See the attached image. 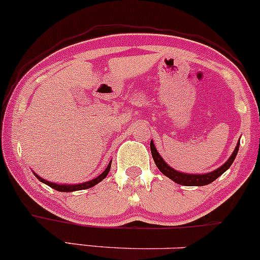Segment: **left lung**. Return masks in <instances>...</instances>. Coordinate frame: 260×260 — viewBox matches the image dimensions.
<instances>
[{
	"instance_id": "obj_1",
	"label": "left lung",
	"mask_w": 260,
	"mask_h": 260,
	"mask_svg": "<svg viewBox=\"0 0 260 260\" xmlns=\"http://www.w3.org/2000/svg\"><path fill=\"white\" fill-rule=\"evenodd\" d=\"M150 146H151V153H152L153 161H154V163H156L157 168H158L159 171H161L162 173L165 174V176L171 178L173 182L178 183V184L188 185V186H194V185L201 186V185H206V184H210V183H212L215 179H217V178L220 177L221 174H223L224 172L227 171V169L231 167L233 161H235L236 156H237L238 148H240V141H238V144H237V146H236V148H235V151H233L232 156L229 158V161L224 163V165L221 166L220 168L215 169L214 172H210V173H206V174L180 173V172L176 171V169L169 167L167 163L163 161L161 154L157 152L156 147H154L152 141H151Z\"/></svg>"
}]
</instances>
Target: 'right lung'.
I'll use <instances>...</instances> for the list:
<instances>
[{
  "instance_id": "right-lung-1",
  "label": "right lung",
  "mask_w": 260,
  "mask_h": 260,
  "mask_svg": "<svg viewBox=\"0 0 260 260\" xmlns=\"http://www.w3.org/2000/svg\"><path fill=\"white\" fill-rule=\"evenodd\" d=\"M110 165H112V162H109V165H108V167L106 168V171L103 172V173L101 174V176H98L97 178H94V179L89 180V182H86V183H81V184H72V185H66V184H55V183H51V182H48V180L43 179V178H40L39 176H37L36 173V177L38 179L40 180V182L45 183V184H48L49 186H51L52 189H55V190H59V191H75V190H83V189H88V188H92V186H94L95 184H98L101 180H103L104 178L107 177V174L109 173V169H110Z\"/></svg>"
}]
</instances>
